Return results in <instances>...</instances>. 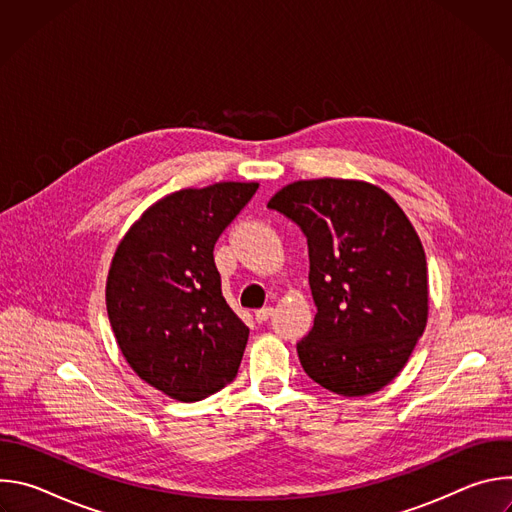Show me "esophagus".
<instances>
[{
    "instance_id": "esophagus-1",
    "label": "esophagus",
    "mask_w": 512,
    "mask_h": 512,
    "mask_svg": "<svg viewBox=\"0 0 512 512\" xmlns=\"http://www.w3.org/2000/svg\"><path fill=\"white\" fill-rule=\"evenodd\" d=\"M271 316H273V308H271V306H265V308H261V310L255 312V320H257L259 324L267 322Z\"/></svg>"
}]
</instances>
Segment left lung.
<instances>
[{
    "label": "left lung",
    "instance_id": "1",
    "mask_svg": "<svg viewBox=\"0 0 512 512\" xmlns=\"http://www.w3.org/2000/svg\"><path fill=\"white\" fill-rule=\"evenodd\" d=\"M267 206L308 239L314 328L298 342L304 371L344 397L381 391L427 324V263L399 204L358 180H300Z\"/></svg>",
    "mask_w": 512,
    "mask_h": 512
}]
</instances>
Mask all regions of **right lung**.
Masks as SVG:
<instances>
[{
    "label": "right lung",
    "instance_id": "1",
    "mask_svg": "<svg viewBox=\"0 0 512 512\" xmlns=\"http://www.w3.org/2000/svg\"><path fill=\"white\" fill-rule=\"evenodd\" d=\"M218 182L174 192L127 231L107 277V314L129 367L184 403L229 385L249 328L223 298L214 243L257 192Z\"/></svg>",
    "mask_w": 512,
    "mask_h": 512
}]
</instances>
